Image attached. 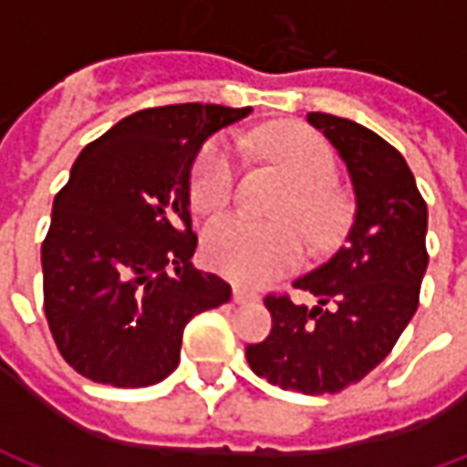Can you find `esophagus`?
<instances>
[{
  "instance_id": "obj_1",
  "label": "esophagus",
  "mask_w": 467,
  "mask_h": 467,
  "mask_svg": "<svg viewBox=\"0 0 467 467\" xmlns=\"http://www.w3.org/2000/svg\"><path fill=\"white\" fill-rule=\"evenodd\" d=\"M233 300L237 305L254 303V300H257V293H253V290H244V287H240V285H237V287L233 290Z\"/></svg>"
}]
</instances>
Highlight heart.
Returning a JSON list of instances; mask_svg holds the SVG:
<instances>
[{"instance_id":"obj_1","label":"heart","mask_w":467,"mask_h":467,"mask_svg":"<svg viewBox=\"0 0 467 467\" xmlns=\"http://www.w3.org/2000/svg\"><path fill=\"white\" fill-rule=\"evenodd\" d=\"M260 144L297 187L287 213L297 214L310 243H330L343 223L340 204L330 192L337 172L330 144L313 130L293 122L267 127L260 134ZM237 167V147L227 137H217L200 152L190 190L192 202L202 213H220L233 202ZM303 253V234L290 223L270 224L247 214H230L204 230V254L210 265L224 277L250 287L270 283L275 275L295 267Z\"/></svg>"}]
</instances>
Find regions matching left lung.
<instances>
[{"label": "left lung", "mask_w": 467, "mask_h": 467, "mask_svg": "<svg viewBox=\"0 0 467 467\" xmlns=\"http://www.w3.org/2000/svg\"><path fill=\"white\" fill-rule=\"evenodd\" d=\"M307 122L343 157L355 214L343 247L293 283L317 305L267 295L273 330L244 355L257 378L283 390L325 395L378 368L418 310L428 267V204L402 154L380 134L325 112H310Z\"/></svg>", "instance_id": "left-lung-1"}]
</instances>
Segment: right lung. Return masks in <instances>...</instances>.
I'll use <instances>...</instances> for the list:
<instances>
[{
  "mask_svg": "<svg viewBox=\"0 0 467 467\" xmlns=\"http://www.w3.org/2000/svg\"><path fill=\"white\" fill-rule=\"evenodd\" d=\"M250 112L150 107L79 152L42 243L47 323L79 375L115 388L164 380L180 365L184 325L233 297L223 277L190 263V172L204 140Z\"/></svg>",
  "mask_w": 467,
  "mask_h": 467,
  "instance_id": "1",
  "label": "right lung"
}]
</instances>
